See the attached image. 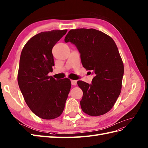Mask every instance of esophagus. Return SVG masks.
<instances>
[{"label":"esophagus","mask_w":148,"mask_h":148,"mask_svg":"<svg viewBox=\"0 0 148 148\" xmlns=\"http://www.w3.org/2000/svg\"><path fill=\"white\" fill-rule=\"evenodd\" d=\"M71 85H76L77 84V80H71Z\"/></svg>","instance_id":"obj_1"}]
</instances>
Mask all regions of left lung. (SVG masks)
Here are the masks:
<instances>
[{"label": "left lung", "mask_w": 148, "mask_h": 148, "mask_svg": "<svg viewBox=\"0 0 148 148\" xmlns=\"http://www.w3.org/2000/svg\"><path fill=\"white\" fill-rule=\"evenodd\" d=\"M64 41L76 46L83 66L94 74L91 84L77 82L83 91L82 110L91 116L107 113L120 95L124 75V64L116 43L101 31L84 28L70 30Z\"/></svg>", "instance_id": "8db88e82"}]
</instances>
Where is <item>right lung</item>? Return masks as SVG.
<instances>
[{
  "label": "right lung",
  "mask_w": 148,
  "mask_h": 148,
  "mask_svg": "<svg viewBox=\"0 0 148 148\" xmlns=\"http://www.w3.org/2000/svg\"><path fill=\"white\" fill-rule=\"evenodd\" d=\"M67 30L40 32L31 38L21 54L17 81L27 106L43 119L59 117L64 110L71 82L48 76L55 65L52 49Z\"/></svg>",
  "instance_id": "right-lung-1"
}]
</instances>
